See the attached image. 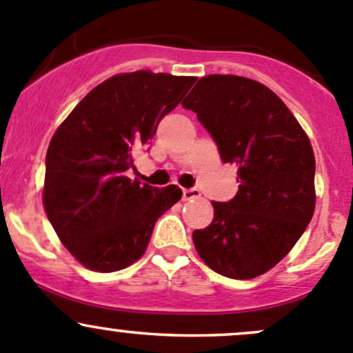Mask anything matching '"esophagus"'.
<instances>
[{
    "mask_svg": "<svg viewBox=\"0 0 353 353\" xmlns=\"http://www.w3.org/2000/svg\"><path fill=\"white\" fill-rule=\"evenodd\" d=\"M183 198L186 199V201H190V199H199V198H201V191H199L198 188L183 190Z\"/></svg>",
    "mask_w": 353,
    "mask_h": 353,
    "instance_id": "obj_1",
    "label": "esophagus"
}]
</instances>
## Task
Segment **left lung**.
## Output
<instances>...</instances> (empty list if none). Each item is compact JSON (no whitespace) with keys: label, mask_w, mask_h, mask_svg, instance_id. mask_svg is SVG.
Segmentation results:
<instances>
[{"label":"left lung","mask_w":353,"mask_h":353,"mask_svg":"<svg viewBox=\"0 0 353 353\" xmlns=\"http://www.w3.org/2000/svg\"><path fill=\"white\" fill-rule=\"evenodd\" d=\"M212 134L223 162L237 165L239 191L213 201L212 223L193 232L199 258L223 276L272 270L314 213V152L294 114L268 87L236 74L199 78L183 102Z\"/></svg>","instance_id":"left-lung-1"}]
</instances>
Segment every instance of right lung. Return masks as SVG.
Segmentation results:
<instances>
[{
  "instance_id": "obj_1",
  "label": "right lung",
  "mask_w": 353,
  "mask_h": 353,
  "mask_svg": "<svg viewBox=\"0 0 353 353\" xmlns=\"http://www.w3.org/2000/svg\"><path fill=\"white\" fill-rule=\"evenodd\" d=\"M194 77L121 73L88 92L46 155L44 208L63 245L88 270L117 272L143 256L155 222L183 196L128 177Z\"/></svg>"
}]
</instances>
